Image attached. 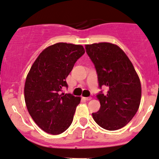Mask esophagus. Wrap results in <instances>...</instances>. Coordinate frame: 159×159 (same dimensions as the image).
<instances>
[{"label": "esophagus", "mask_w": 159, "mask_h": 159, "mask_svg": "<svg viewBox=\"0 0 159 159\" xmlns=\"http://www.w3.org/2000/svg\"><path fill=\"white\" fill-rule=\"evenodd\" d=\"M84 99L85 100H87V101H88V100H91L92 98L91 97H86V98H84Z\"/></svg>", "instance_id": "esophagus-1"}]
</instances>
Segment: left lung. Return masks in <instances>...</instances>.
<instances>
[{"label": "left lung", "instance_id": "left-lung-1", "mask_svg": "<svg viewBox=\"0 0 159 159\" xmlns=\"http://www.w3.org/2000/svg\"><path fill=\"white\" fill-rule=\"evenodd\" d=\"M98 74L99 87L106 86V94H97L99 111L92 113L98 125L115 130L126 125L134 117L141 101L139 78L124 51L114 44L94 43L85 45Z\"/></svg>", "mask_w": 159, "mask_h": 159}]
</instances>
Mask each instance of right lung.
<instances>
[{"label": "right lung", "instance_id": "add662e5", "mask_svg": "<svg viewBox=\"0 0 159 159\" xmlns=\"http://www.w3.org/2000/svg\"><path fill=\"white\" fill-rule=\"evenodd\" d=\"M84 53L82 45L54 44L39 54L30 69L24 88L26 107L35 123L46 133H63L73 122L81 98L60 92L68 87L66 78Z\"/></svg>", "mask_w": 159, "mask_h": 159}]
</instances>
